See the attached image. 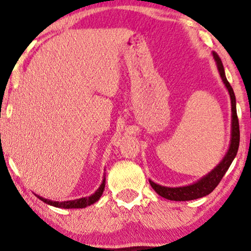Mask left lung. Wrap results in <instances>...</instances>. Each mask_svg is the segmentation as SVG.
Instances as JSON below:
<instances>
[{"instance_id": "left-lung-1", "label": "left lung", "mask_w": 251, "mask_h": 251, "mask_svg": "<svg viewBox=\"0 0 251 251\" xmlns=\"http://www.w3.org/2000/svg\"><path fill=\"white\" fill-rule=\"evenodd\" d=\"M213 60L217 64V69L219 71V75L223 80L224 85L228 91L229 98H230V106H232V129H230V143L229 148L227 150L225 157L223 158L219 164L214 167L210 173L204 175L203 177H201L200 180L194 182V183L183 185V187H164L155 182L150 180V184L153 188V190L158 195H160L161 197L166 198L169 201H193L197 200V198L204 197L206 195H209L214 190V188L219 184L224 175L227 172V169L229 168L230 164L235 158L237 153V150H239L240 144V129H239V120H237L236 115V100H235V94L230 86V84L227 80L225 70H224L223 62H221L220 57L218 56L217 53L212 51Z\"/></svg>"}]
</instances>
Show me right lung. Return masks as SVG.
Instances as JSON below:
<instances>
[{
  "label": "right lung",
  "instance_id": "1",
  "mask_svg": "<svg viewBox=\"0 0 251 251\" xmlns=\"http://www.w3.org/2000/svg\"><path fill=\"white\" fill-rule=\"evenodd\" d=\"M105 184H106V177L103 176L102 178V183L100 184V187L98 188L97 191L94 194L91 195L89 197H82L78 198V200H74V201H54L50 200H47V198H44L41 196L37 195L39 200H41L44 203H46L48 205H51V206L55 207H61V209H83V207L90 206L100 200L101 195L105 190Z\"/></svg>",
  "mask_w": 251,
  "mask_h": 251
}]
</instances>
